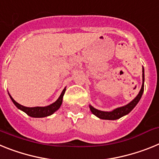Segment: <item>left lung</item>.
<instances>
[{"mask_svg":"<svg viewBox=\"0 0 159 159\" xmlns=\"http://www.w3.org/2000/svg\"><path fill=\"white\" fill-rule=\"evenodd\" d=\"M144 91V69H143V85H142V88H141L140 91H139V94L137 97L134 99L133 101H131L129 104L125 105L121 107H118V108L114 109L112 111L107 112V111H102V110H98L97 109L93 108V106L89 105V109H90L91 112L93 113L95 116H97L98 118H101V119L105 120H116L118 118L123 117V116L129 114L131 110L134 108L136 105L139 103L140 101L142 95Z\"/></svg>","mask_w":159,"mask_h":159,"instance_id":"obj_1","label":"left lung"}]
</instances>
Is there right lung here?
Listing matches in <instances>:
<instances>
[{
	"label": "right lung",
	"instance_id": "add662e5",
	"mask_svg": "<svg viewBox=\"0 0 159 159\" xmlns=\"http://www.w3.org/2000/svg\"><path fill=\"white\" fill-rule=\"evenodd\" d=\"M65 92H66V88L62 90L61 93L60 97L58 98V99L53 102V104L49 105V106H44V107H41V106H37V107H26V106H21L20 104L17 103L14 99L12 98V97L9 95L11 100L13 101V102L14 103L15 106L19 109V110L24 111L25 114H28L30 117H33V118H44V117H47V116H49L51 114H53V113L56 112L57 110L60 108V106L62 104V98L63 96L65 94Z\"/></svg>",
	"mask_w": 159,
	"mask_h": 159
}]
</instances>
